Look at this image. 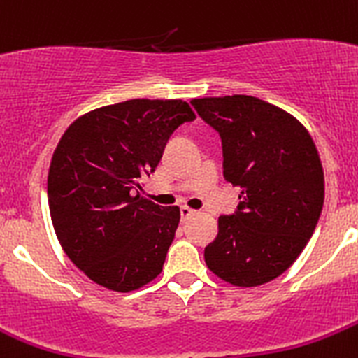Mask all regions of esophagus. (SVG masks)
<instances>
[{
	"label": "esophagus",
	"mask_w": 358,
	"mask_h": 358,
	"mask_svg": "<svg viewBox=\"0 0 358 358\" xmlns=\"http://www.w3.org/2000/svg\"><path fill=\"white\" fill-rule=\"evenodd\" d=\"M180 215H182V220L185 222V220H189L190 217H194V215H196V210H192V208H189V206H182L180 208Z\"/></svg>",
	"instance_id": "34e87169"
}]
</instances>
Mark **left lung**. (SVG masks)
Segmentation results:
<instances>
[{"label": "left lung", "mask_w": 358, "mask_h": 358, "mask_svg": "<svg viewBox=\"0 0 358 358\" xmlns=\"http://www.w3.org/2000/svg\"><path fill=\"white\" fill-rule=\"evenodd\" d=\"M218 131L224 176L239 187L238 213L218 218L204 248L213 275L259 287L289 269L313 236L324 206V168L315 141L294 115L245 94L192 99Z\"/></svg>", "instance_id": "8db88e82"}]
</instances>
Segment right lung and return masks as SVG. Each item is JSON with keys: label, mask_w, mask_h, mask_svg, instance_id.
<instances>
[{"label": "right lung", "mask_w": 358, "mask_h": 358, "mask_svg": "<svg viewBox=\"0 0 358 358\" xmlns=\"http://www.w3.org/2000/svg\"><path fill=\"white\" fill-rule=\"evenodd\" d=\"M196 119L182 99H129L80 115L59 140L48 169L52 225L66 255L113 292L141 289L162 271L178 206L140 194L166 141Z\"/></svg>", "instance_id": "right-lung-1"}]
</instances>
